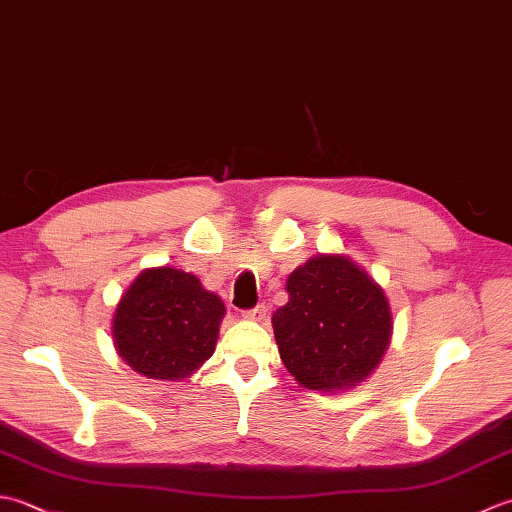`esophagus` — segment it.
I'll return each mask as SVG.
<instances>
[{"label":"esophagus","instance_id":"1","mask_svg":"<svg viewBox=\"0 0 512 512\" xmlns=\"http://www.w3.org/2000/svg\"><path fill=\"white\" fill-rule=\"evenodd\" d=\"M266 306L264 303H259V306H255V308H250V310H246L244 312V319H248V321H264L266 319Z\"/></svg>","mask_w":512,"mask_h":512}]
</instances>
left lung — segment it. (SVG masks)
Here are the masks:
<instances>
[{"label":"left lung","mask_w":512,"mask_h":512,"mask_svg":"<svg viewBox=\"0 0 512 512\" xmlns=\"http://www.w3.org/2000/svg\"><path fill=\"white\" fill-rule=\"evenodd\" d=\"M273 314L279 356L299 385L352 389L374 372L391 339L385 290L345 255L308 259L288 277Z\"/></svg>","instance_id":"left-lung-1"}]
</instances>
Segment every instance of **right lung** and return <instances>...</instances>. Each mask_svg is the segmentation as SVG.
Listing matches in <instances>:
<instances>
[{"label": "right lung", "mask_w": 512, "mask_h": 512, "mask_svg": "<svg viewBox=\"0 0 512 512\" xmlns=\"http://www.w3.org/2000/svg\"><path fill=\"white\" fill-rule=\"evenodd\" d=\"M224 303L178 268H147L114 312V347L140 376L189 378L215 352Z\"/></svg>", "instance_id": "obj_1"}]
</instances>
